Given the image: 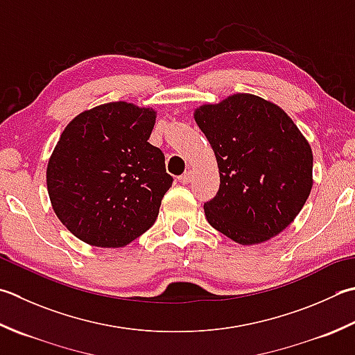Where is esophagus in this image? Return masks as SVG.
Segmentation results:
<instances>
[{
    "instance_id": "esophagus-1",
    "label": "esophagus",
    "mask_w": 355,
    "mask_h": 355,
    "mask_svg": "<svg viewBox=\"0 0 355 355\" xmlns=\"http://www.w3.org/2000/svg\"><path fill=\"white\" fill-rule=\"evenodd\" d=\"M178 180H180V182H182L183 184H187V183H189L191 180H192V172H191V171H186V172L183 173V175L178 177Z\"/></svg>"
}]
</instances>
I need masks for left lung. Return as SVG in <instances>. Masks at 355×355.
Instances as JSON below:
<instances>
[{
	"label": "left lung",
	"instance_id": "8db88e82",
	"mask_svg": "<svg viewBox=\"0 0 355 355\" xmlns=\"http://www.w3.org/2000/svg\"><path fill=\"white\" fill-rule=\"evenodd\" d=\"M215 152L220 187L205 203L209 225L240 245H257L286 229L312 187V150L277 104L235 94L196 114Z\"/></svg>",
	"mask_w": 355,
	"mask_h": 355
}]
</instances>
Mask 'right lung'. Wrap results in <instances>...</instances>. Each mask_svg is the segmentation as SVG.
I'll return each mask as SVG.
<instances>
[{
	"mask_svg": "<svg viewBox=\"0 0 355 355\" xmlns=\"http://www.w3.org/2000/svg\"><path fill=\"white\" fill-rule=\"evenodd\" d=\"M155 110L126 101L96 106L62 130L47 164V192L76 239L121 248L155 223L173 178L148 140Z\"/></svg>",
	"mask_w": 355,
	"mask_h": 355,
	"instance_id": "1",
	"label": "right lung"
}]
</instances>
